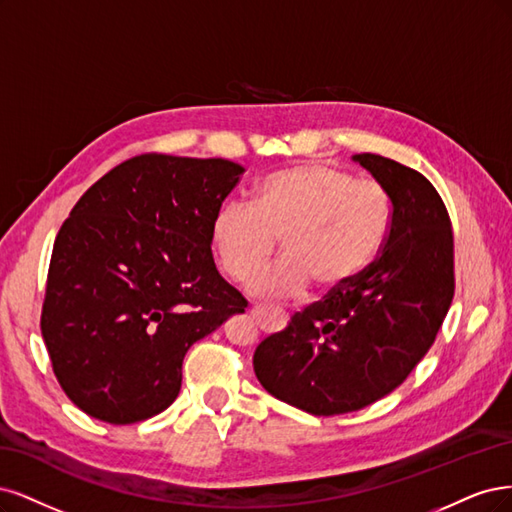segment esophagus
<instances>
[{
    "mask_svg": "<svg viewBox=\"0 0 512 512\" xmlns=\"http://www.w3.org/2000/svg\"><path fill=\"white\" fill-rule=\"evenodd\" d=\"M251 315H253V319H255L257 323L266 325L272 317L278 315V310H274V308H270V306H253V308H251Z\"/></svg>",
    "mask_w": 512,
    "mask_h": 512,
    "instance_id": "esophagus-1",
    "label": "esophagus"
}]
</instances>
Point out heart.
Here are the masks:
<instances>
[{"label": "heart", "instance_id": "b5f03b06", "mask_svg": "<svg viewBox=\"0 0 512 512\" xmlns=\"http://www.w3.org/2000/svg\"><path fill=\"white\" fill-rule=\"evenodd\" d=\"M393 202L374 180L329 163H298L261 178L249 208L229 202L214 212L210 242L223 272L244 283L276 251L285 257L253 280L257 295H295L315 280L321 291L353 283L381 253Z\"/></svg>", "mask_w": 512, "mask_h": 512}]
</instances>
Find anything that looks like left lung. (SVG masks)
Returning a JSON list of instances; mask_svg holds the SVG:
<instances>
[{"instance_id": "8db88e82", "label": "left lung", "mask_w": 512, "mask_h": 512, "mask_svg": "<svg viewBox=\"0 0 512 512\" xmlns=\"http://www.w3.org/2000/svg\"><path fill=\"white\" fill-rule=\"evenodd\" d=\"M353 159L391 195L385 246L364 274L295 312L253 355L263 389L317 417L366 408L400 387L430 351L455 291L453 229L434 185L381 155Z\"/></svg>"}]
</instances>
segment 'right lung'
<instances>
[{"label": "right lung", "instance_id": "obj_1", "mask_svg": "<svg viewBox=\"0 0 512 512\" xmlns=\"http://www.w3.org/2000/svg\"><path fill=\"white\" fill-rule=\"evenodd\" d=\"M244 168L131 157L91 185L55 238L42 338L65 395L129 425L166 410L189 346L246 308L219 274L210 223Z\"/></svg>", "mask_w": 512, "mask_h": 512}]
</instances>
